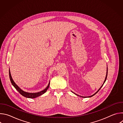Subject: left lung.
Returning a JSON list of instances; mask_svg holds the SVG:
<instances>
[{"label":"left lung","mask_w":123,"mask_h":123,"mask_svg":"<svg viewBox=\"0 0 123 123\" xmlns=\"http://www.w3.org/2000/svg\"><path fill=\"white\" fill-rule=\"evenodd\" d=\"M107 70H108V69H107ZM107 75H108V71H107V74H106V78H105V81H104V83H103V85H102V86H101V87H100V89H99V90H98V91H97V92H95V93H94V94H93V95H91V96H88V97H85V96H79V95H77V94H75V93H74V92H73V93H74V94H76V95H77V96H81V97H83V98H86V97H92V96H93V95H95V94H96V93H97V92H99V90H100V89H101V87H102V86H103V85H104V83H105V82H106V79H107Z\"/></svg>","instance_id":"1"}]
</instances>
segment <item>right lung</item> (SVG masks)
<instances>
[{
  "label": "right lung",
  "mask_w": 123,
  "mask_h": 123,
  "mask_svg": "<svg viewBox=\"0 0 123 123\" xmlns=\"http://www.w3.org/2000/svg\"><path fill=\"white\" fill-rule=\"evenodd\" d=\"M9 77H10V79L11 82V83L12 84V86L15 87V89L18 91L22 96L27 97V98H35L37 97H38L41 95H42L43 94H44V93H45L46 92V91H47V90L48 89V88L49 87V82L48 85V86L46 87V89H45L44 90L40 92H36V93H30V92H25L23 91H22L20 87L17 86L13 81L11 74V73H10V71L9 69Z\"/></svg>",
  "instance_id": "obj_1"
}]
</instances>
